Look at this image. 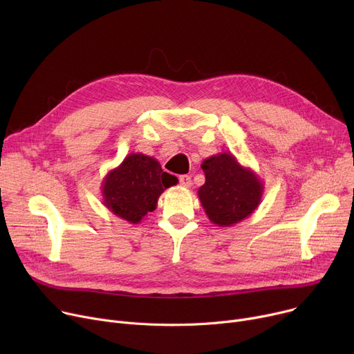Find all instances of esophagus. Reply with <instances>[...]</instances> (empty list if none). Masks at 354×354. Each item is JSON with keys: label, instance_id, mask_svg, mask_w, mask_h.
I'll return each instance as SVG.
<instances>
[{"label": "esophagus", "instance_id": "1", "mask_svg": "<svg viewBox=\"0 0 354 354\" xmlns=\"http://www.w3.org/2000/svg\"><path fill=\"white\" fill-rule=\"evenodd\" d=\"M179 185L183 188H189L192 185V180H191V176L189 175H182L179 176Z\"/></svg>", "mask_w": 354, "mask_h": 354}]
</instances>
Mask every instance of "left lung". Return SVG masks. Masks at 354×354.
Wrapping results in <instances>:
<instances>
[{"label": "left lung", "mask_w": 354, "mask_h": 354, "mask_svg": "<svg viewBox=\"0 0 354 354\" xmlns=\"http://www.w3.org/2000/svg\"><path fill=\"white\" fill-rule=\"evenodd\" d=\"M201 167L205 174V183L199 188L198 196L212 224L232 227L258 208L264 183L232 153L214 155L203 160Z\"/></svg>", "instance_id": "obj_1"}]
</instances>
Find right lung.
I'll return each instance as SVG.
<instances>
[{
	"mask_svg": "<svg viewBox=\"0 0 354 354\" xmlns=\"http://www.w3.org/2000/svg\"><path fill=\"white\" fill-rule=\"evenodd\" d=\"M176 182L178 178L163 172L155 158L129 153L102 182L103 205L130 224H139L156 209L160 194Z\"/></svg>",
	"mask_w": 354,
	"mask_h": 354,
	"instance_id": "add662e5",
	"label": "right lung"
}]
</instances>
